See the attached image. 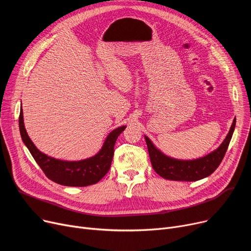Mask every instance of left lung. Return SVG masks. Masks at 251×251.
<instances>
[{"label": "left lung", "instance_id": "obj_1", "mask_svg": "<svg viewBox=\"0 0 251 251\" xmlns=\"http://www.w3.org/2000/svg\"><path fill=\"white\" fill-rule=\"evenodd\" d=\"M236 125V119L232 123L228 135L221 146L201 159L191 161H181L167 156L157 150L149 137H146L151 162L156 174L168 180L175 181H197L213 174L223 161L229 147Z\"/></svg>", "mask_w": 251, "mask_h": 251}]
</instances>
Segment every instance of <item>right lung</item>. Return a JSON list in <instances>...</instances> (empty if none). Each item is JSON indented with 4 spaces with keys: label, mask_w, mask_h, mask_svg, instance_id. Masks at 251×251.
I'll use <instances>...</instances> for the list:
<instances>
[{
    "label": "right lung",
    "mask_w": 251,
    "mask_h": 251,
    "mask_svg": "<svg viewBox=\"0 0 251 251\" xmlns=\"http://www.w3.org/2000/svg\"><path fill=\"white\" fill-rule=\"evenodd\" d=\"M125 128L126 126H122L113 130L105 138L101 150L96 155L82 161L67 162L54 159L39 151L26 132L22 109L19 115V129L24 144L46 176L50 180L64 186L83 187L92 185L107 174L111 168L116 140Z\"/></svg>",
    "instance_id": "right-lung-1"
}]
</instances>
